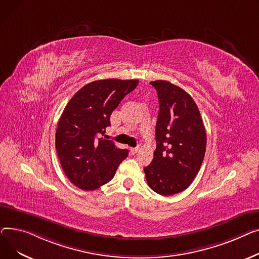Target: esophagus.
<instances>
[{"mask_svg":"<svg viewBox=\"0 0 259 259\" xmlns=\"http://www.w3.org/2000/svg\"><path fill=\"white\" fill-rule=\"evenodd\" d=\"M138 150H139V148H138V147L131 148V154H132V155H135V154L138 153Z\"/></svg>","mask_w":259,"mask_h":259,"instance_id":"34e87169","label":"esophagus"}]
</instances>
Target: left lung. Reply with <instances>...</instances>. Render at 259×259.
Wrapping results in <instances>:
<instances>
[{"label":"left lung","instance_id":"obj_1","mask_svg":"<svg viewBox=\"0 0 259 259\" xmlns=\"http://www.w3.org/2000/svg\"><path fill=\"white\" fill-rule=\"evenodd\" d=\"M159 99L157 147L144 172L148 186L161 195L184 191L199 172L206 151V131L192 97L166 80L150 81Z\"/></svg>","mask_w":259,"mask_h":259}]
</instances>
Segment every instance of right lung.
<instances>
[{
  "label": "right lung",
  "mask_w": 259,
  "mask_h": 259,
  "mask_svg": "<svg viewBox=\"0 0 259 259\" xmlns=\"http://www.w3.org/2000/svg\"><path fill=\"white\" fill-rule=\"evenodd\" d=\"M139 80L101 79L82 87L71 98L60 116L55 147L63 170L82 190H95L110 182L127 149L113 141L97 138L111 125L110 117Z\"/></svg>",
  "instance_id": "right-lung-1"
}]
</instances>
